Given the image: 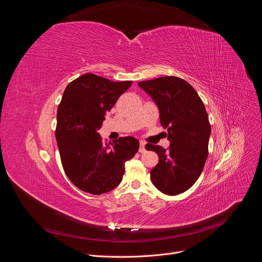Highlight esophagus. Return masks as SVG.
I'll list each match as a JSON object with an SVG mask.
<instances>
[{
  "mask_svg": "<svg viewBox=\"0 0 262 262\" xmlns=\"http://www.w3.org/2000/svg\"><path fill=\"white\" fill-rule=\"evenodd\" d=\"M145 142H143V141H140V147H139V152L140 154H143V152H145Z\"/></svg>",
  "mask_w": 262,
  "mask_h": 262,
  "instance_id": "esophagus-1",
  "label": "esophagus"
}]
</instances>
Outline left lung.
Wrapping results in <instances>:
<instances>
[{"label": "left lung", "mask_w": 262, "mask_h": 262, "mask_svg": "<svg viewBox=\"0 0 262 262\" xmlns=\"http://www.w3.org/2000/svg\"><path fill=\"white\" fill-rule=\"evenodd\" d=\"M160 110L161 125L168 130L170 146L147 143L159 163L150 178L162 193L175 196L188 191L199 178L207 156L210 124L204 103L186 81L172 76L138 83Z\"/></svg>", "instance_id": "8db88e82"}]
</instances>
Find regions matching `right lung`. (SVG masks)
<instances>
[{
	"label": "right lung",
	"mask_w": 262,
	"mask_h": 262,
	"mask_svg": "<svg viewBox=\"0 0 262 262\" xmlns=\"http://www.w3.org/2000/svg\"><path fill=\"white\" fill-rule=\"evenodd\" d=\"M132 83L85 73L70 82L63 93L56 140L65 174L83 192L101 195L115 189L122 180L125 162L139 150V141L133 137L103 144L98 133L105 114Z\"/></svg>",
	"instance_id": "add662e5"
}]
</instances>
